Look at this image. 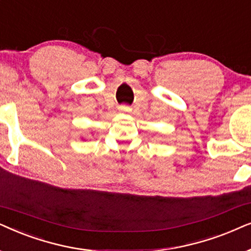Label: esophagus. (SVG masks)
Listing matches in <instances>:
<instances>
[{
	"label": "esophagus",
	"instance_id": "34e87169",
	"mask_svg": "<svg viewBox=\"0 0 251 251\" xmlns=\"http://www.w3.org/2000/svg\"><path fill=\"white\" fill-rule=\"evenodd\" d=\"M119 110H120V111H123V112H129L132 110V108L129 105L124 104V105H120L119 106Z\"/></svg>",
	"mask_w": 251,
	"mask_h": 251
}]
</instances>
